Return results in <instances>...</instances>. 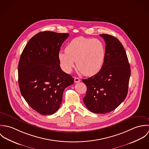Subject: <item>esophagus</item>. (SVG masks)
Masks as SVG:
<instances>
[{
  "label": "esophagus",
  "mask_w": 149,
  "mask_h": 149,
  "mask_svg": "<svg viewBox=\"0 0 149 149\" xmlns=\"http://www.w3.org/2000/svg\"><path fill=\"white\" fill-rule=\"evenodd\" d=\"M80 81V79L78 77H74V83H79Z\"/></svg>",
  "instance_id": "1"
}]
</instances>
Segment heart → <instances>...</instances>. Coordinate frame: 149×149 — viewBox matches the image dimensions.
<instances>
[{"label":"heart","instance_id":"obj_1","mask_svg":"<svg viewBox=\"0 0 149 149\" xmlns=\"http://www.w3.org/2000/svg\"><path fill=\"white\" fill-rule=\"evenodd\" d=\"M106 55L105 46L102 41L79 37L68 44L65 51L59 52L58 58L66 72H70L77 61L79 71L86 76H92L103 67Z\"/></svg>","mask_w":149,"mask_h":149}]
</instances>
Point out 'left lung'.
Returning <instances> with one entry per match:
<instances>
[{
  "label": "left lung",
  "instance_id": "1",
  "mask_svg": "<svg viewBox=\"0 0 149 149\" xmlns=\"http://www.w3.org/2000/svg\"><path fill=\"white\" fill-rule=\"evenodd\" d=\"M100 36L106 44L104 63L97 74L83 79L87 88L83 101L91 112L103 114L114 110L126 99L131 69L121 42L111 35Z\"/></svg>",
  "mask_w": 149,
  "mask_h": 149
}]
</instances>
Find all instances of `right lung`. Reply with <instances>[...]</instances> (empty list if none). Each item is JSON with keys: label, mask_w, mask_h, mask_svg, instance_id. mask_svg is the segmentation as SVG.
<instances>
[{"label": "right lung", "mask_w": 149, "mask_h": 149, "mask_svg": "<svg viewBox=\"0 0 149 149\" xmlns=\"http://www.w3.org/2000/svg\"><path fill=\"white\" fill-rule=\"evenodd\" d=\"M68 33L40 32L22 53L18 64L20 91L27 104L41 115H52L60 108L64 89L74 78L60 66L58 53Z\"/></svg>", "instance_id": "obj_1"}]
</instances>
